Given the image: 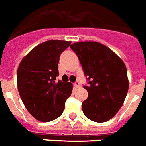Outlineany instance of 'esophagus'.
Wrapping results in <instances>:
<instances>
[{
    "label": "esophagus",
    "instance_id": "34e87169",
    "mask_svg": "<svg viewBox=\"0 0 146 146\" xmlns=\"http://www.w3.org/2000/svg\"><path fill=\"white\" fill-rule=\"evenodd\" d=\"M74 86H75L76 88H79V87H80V83H79V82H75V83H74Z\"/></svg>",
    "mask_w": 146,
    "mask_h": 146
}]
</instances>
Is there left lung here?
Masks as SVG:
<instances>
[{
  "label": "left lung",
  "mask_w": 146,
  "mask_h": 146,
  "mask_svg": "<svg viewBox=\"0 0 146 146\" xmlns=\"http://www.w3.org/2000/svg\"><path fill=\"white\" fill-rule=\"evenodd\" d=\"M70 48L90 80L88 86H83L88 92V98L82 104L84 115L95 122L109 121L123 105L128 92L125 63L111 49L98 42H77Z\"/></svg>",
  "instance_id": "1"
}]
</instances>
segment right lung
<instances>
[{"label": "right lung", "mask_w": 146, "mask_h": 146, "mask_svg": "<svg viewBox=\"0 0 146 146\" xmlns=\"http://www.w3.org/2000/svg\"><path fill=\"white\" fill-rule=\"evenodd\" d=\"M71 41L51 40L36 46L22 59L18 67L17 89L29 113L36 120L48 122L63 113L71 96V83L56 81L59 75L60 54Z\"/></svg>", "instance_id": "right-lung-1"}]
</instances>
